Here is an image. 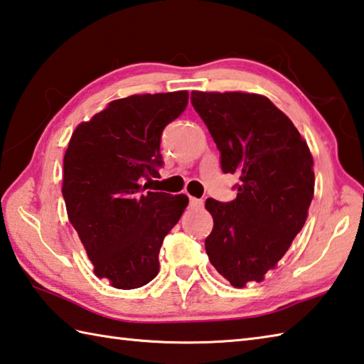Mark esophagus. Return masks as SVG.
I'll list each match as a JSON object with an SVG mask.
<instances>
[{"label": "esophagus", "instance_id": "esophagus-1", "mask_svg": "<svg viewBox=\"0 0 364 364\" xmlns=\"http://www.w3.org/2000/svg\"><path fill=\"white\" fill-rule=\"evenodd\" d=\"M189 205L192 206V208H202V206H203V200H202V198L189 197Z\"/></svg>", "mask_w": 364, "mask_h": 364}]
</instances>
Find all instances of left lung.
Here are the masks:
<instances>
[{
	"mask_svg": "<svg viewBox=\"0 0 364 364\" xmlns=\"http://www.w3.org/2000/svg\"><path fill=\"white\" fill-rule=\"evenodd\" d=\"M191 104L208 127L224 173H237V198L205 206L213 230L211 265L235 287L260 282L301 232L314 197V161L294 123L251 92L192 91Z\"/></svg>",
	"mask_w": 364,
	"mask_h": 364,
	"instance_id": "8db88e82",
	"label": "left lung"
}]
</instances>
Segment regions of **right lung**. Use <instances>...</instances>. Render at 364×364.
Returning <instances> with one entry per match:
<instances>
[{"label":"right lung","mask_w":364,"mask_h":364,"mask_svg":"<svg viewBox=\"0 0 364 364\" xmlns=\"http://www.w3.org/2000/svg\"><path fill=\"white\" fill-rule=\"evenodd\" d=\"M188 91L118 99L77 126L64 154L63 197L95 274L137 289L159 273L166 235L189 198L148 191L164 166L162 131L188 105Z\"/></svg>","instance_id":"obj_1"}]
</instances>
